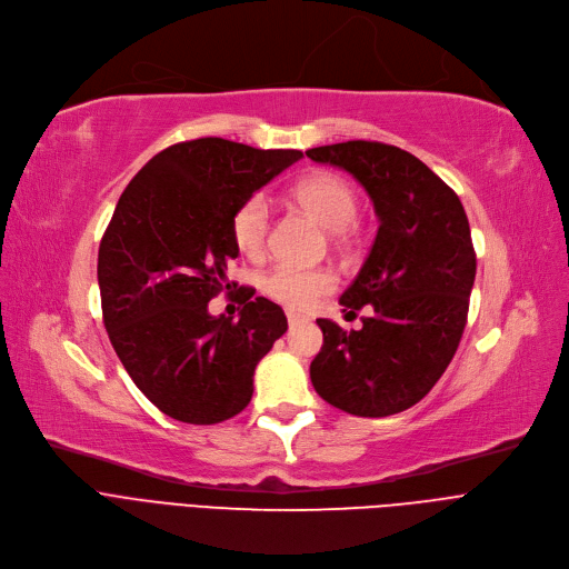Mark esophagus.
Wrapping results in <instances>:
<instances>
[{
  "instance_id": "34e87169",
  "label": "esophagus",
  "mask_w": 569,
  "mask_h": 569,
  "mask_svg": "<svg viewBox=\"0 0 569 569\" xmlns=\"http://www.w3.org/2000/svg\"><path fill=\"white\" fill-rule=\"evenodd\" d=\"M286 316H288V322H290V325H295V322H300V320H302V316H300V313H295V311H288Z\"/></svg>"
}]
</instances>
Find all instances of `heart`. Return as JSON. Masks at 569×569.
Listing matches in <instances>:
<instances>
[{
	"instance_id": "obj_1",
	"label": "heart",
	"mask_w": 569,
	"mask_h": 569,
	"mask_svg": "<svg viewBox=\"0 0 569 569\" xmlns=\"http://www.w3.org/2000/svg\"><path fill=\"white\" fill-rule=\"evenodd\" d=\"M290 198L332 230L335 242H341L348 226L357 217V193L346 177L332 170H313L297 179L290 187ZM269 204L264 196H249L234 209L230 219V234L237 251L247 258H258L267 244ZM337 277L330 269H311L297 264H277L262 279L264 295L288 309L305 311L318 305L320 297L332 292Z\"/></svg>"
}]
</instances>
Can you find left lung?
Here are the masks:
<instances>
[{
  "mask_svg": "<svg viewBox=\"0 0 569 569\" xmlns=\"http://www.w3.org/2000/svg\"><path fill=\"white\" fill-rule=\"evenodd\" d=\"M307 157L350 172L378 214L373 247L341 295L362 330L318 318L316 392L357 417H387L422 401L459 348L477 258L459 196L406 149L371 140L313 147Z\"/></svg>",
  "mask_w": 569,
  "mask_h": 569,
  "instance_id": "left-lung-1",
  "label": "left lung"
}]
</instances>
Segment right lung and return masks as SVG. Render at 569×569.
<instances>
[{
  "instance_id": "right-lung-1",
  "label": "right lung",
  "mask_w": 569,
  "mask_h": 569,
  "mask_svg": "<svg viewBox=\"0 0 569 569\" xmlns=\"http://www.w3.org/2000/svg\"><path fill=\"white\" fill-rule=\"evenodd\" d=\"M300 149H256L223 138L177 142L131 179L99 247L110 343L138 390L172 420L219 425L253 397V371L288 330L279 305L239 288V318L212 316L230 283L234 209Z\"/></svg>"
}]
</instances>
